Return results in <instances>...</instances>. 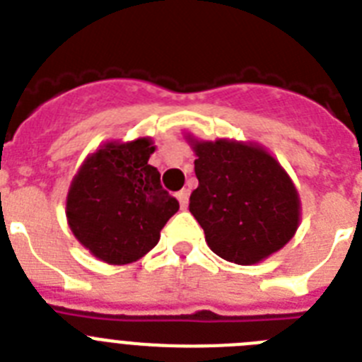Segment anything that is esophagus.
I'll use <instances>...</instances> for the list:
<instances>
[{
  "label": "esophagus",
  "mask_w": 362,
  "mask_h": 362,
  "mask_svg": "<svg viewBox=\"0 0 362 362\" xmlns=\"http://www.w3.org/2000/svg\"><path fill=\"white\" fill-rule=\"evenodd\" d=\"M177 199H179V204H181V209H187L188 206V190L187 188H183V190L177 192Z\"/></svg>",
  "instance_id": "obj_1"
}]
</instances>
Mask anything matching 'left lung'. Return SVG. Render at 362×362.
I'll use <instances>...</instances> for the list:
<instances>
[{
  "label": "left lung",
  "instance_id": "1",
  "mask_svg": "<svg viewBox=\"0 0 362 362\" xmlns=\"http://www.w3.org/2000/svg\"><path fill=\"white\" fill-rule=\"evenodd\" d=\"M196 152L199 187L190 212L210 250L235 264H255L281 250L299 226V194L263 146L187 136Z\"/></svg>",
  "mask_w": 362,
  "mask_h": 362
}]
</instances>
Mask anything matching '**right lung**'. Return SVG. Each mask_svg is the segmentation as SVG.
<instances>
[{"instance_id":"obj_1","label":"right lung","mask_w":362,"mask_h":362,"mask_svg":"<svg viewBox=\"0 0 362 362\" xmlns=\"http://www.w3.org/2000/svg\"><path fill=\"white\" fill-rule=\"evenodd\" d=\"M150 137L107 143L83 161L66 196L72 233L92 255L108 264H129L148 254L159 232L179 210L148 165Z\"/></svg>"}]
</instances>
